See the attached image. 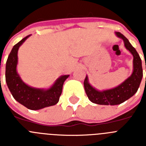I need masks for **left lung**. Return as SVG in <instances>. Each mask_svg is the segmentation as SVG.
<instances>
[{
	"label": "left lung",
	"mask_w": 146,
	"mask_h": 146,
	"mask_svg": "<svg viewBox=\"0 0 146 146\" xmlns=\"http://www.w3.org/2000/svg\"><path fill=\"white\" fill-rule=\"evenodd\" d=\"M118 37L122 38L124 46L133 55V72L124 82L114 88L98 91L90 85L88 76L84 80V88L90 101L97 104L104 105H117L124 102L134 96L137 91L143 77L142 60L135 47L130 44L129 40L120 32H115ZM146 69V65H145Z\"/></svg>",
	"instance_id": "1"
}]
</instances>
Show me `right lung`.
Returning a JSON list of instances; mask_svg holds the SVG:
<instances>
[{
	"label": "right lung",
	"instance_id": "1",
	"mask_svg": "<svg viewBox=\"0 0 146 146\" xmlns=\"http://www.w3.org/2000/svg\"><path fill=\"white\" fill-rule=\"evenodd\" d=\"M30 36H27L13 47L6 61V82L15 100L28 109L36 110L58 102L64 82L69 75L60 76L48 89L35 88L25 84L17 72V52L19 47Z\"/></svg>",
	"mask_w": 146,
	"mask_h": 146
}]
</instances>
